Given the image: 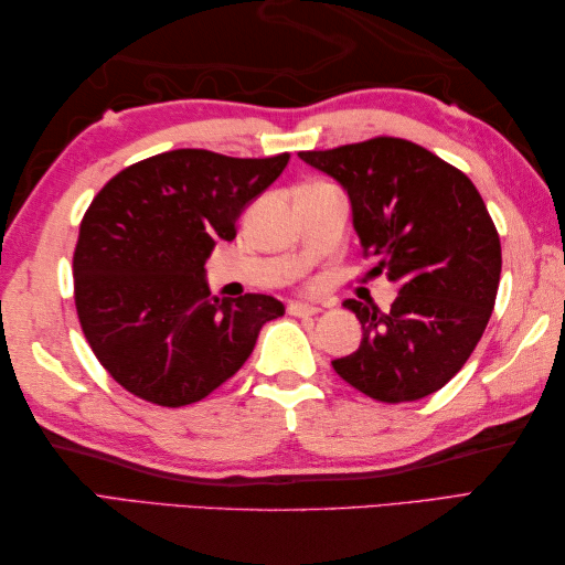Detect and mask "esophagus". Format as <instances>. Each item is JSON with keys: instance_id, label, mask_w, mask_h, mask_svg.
Instances as JSON below:
<instances>
[{"instance_id": "esophagus-1", "label": "esophagus", "mask_w": 565, "mask_h": 565, "mask_svg": "<svg viewBox=\"0 0 565 565\" xmlns=\"http://www.w3.org/2000/svg\"><path fill=\"white\" fill-rule=\"evenodd\" d=\"M289 313H291V316H298V318H303V316H318V313H320V308H318V306H313V303L291 301V303H289Z\"/></svg>"}]
</instances>
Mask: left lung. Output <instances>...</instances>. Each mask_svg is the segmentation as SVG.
I'll return each mask as SVG.
<instances>
[{
	"instance_id": "left-lung-1",
	"label": "left lung",
	"mask_w": 565,
	"mask_h": 565,
	"mask_svg": "<svg viewBox=\"0 0 565 565\" xmlns=\"http://www.w3.org/2000/svg\"><path fill=\"white\" fill-rule=\"evenodd\" d=\"M338 182L352 203L364 255L398 284L388 313L354 298L359 350L332 369L369 398L419 401L449 383L493 313L500 237L471 179L403 138H374L334 150L298 152Z\"/></svg>"
}]
</instances>
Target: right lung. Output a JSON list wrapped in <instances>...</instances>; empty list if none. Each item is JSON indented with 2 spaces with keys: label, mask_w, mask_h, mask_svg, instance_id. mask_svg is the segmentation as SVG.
I'll list each match as a JSON object with an SVG mask.
<instances>
[{
  "label": "right lung",
  "mask_w": 565,
  "mask_h": 565,
  "mask_svg": "<svg viewBox=\"0 0 565 565\" xmlns=\"http://www.w3.org/2000/svg\"><path fill=\"white\" fill-rule=\"evenodd\" d=\"M289 158L170 150L94 196L72 259L75 306L92 352L126 391L164 407L206 398L247 362L264 322L284 316L274 296H213L203 264Z\"/></svg>",
  "instance_id": "right-lung-1"
}]
</instances>
